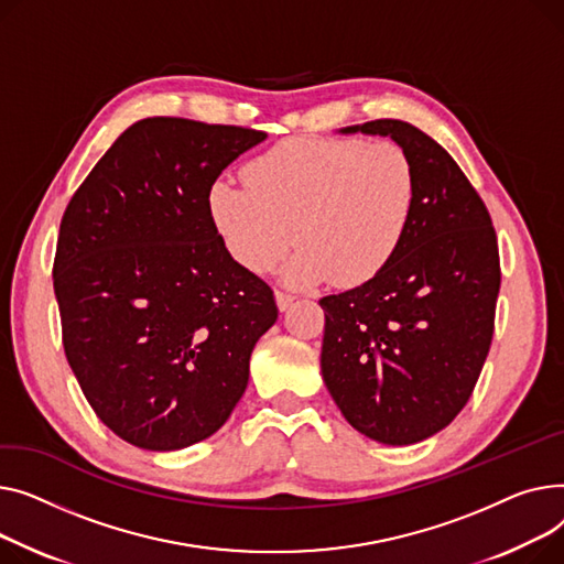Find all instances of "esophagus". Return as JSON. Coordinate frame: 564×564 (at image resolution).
<instances>
[{"instance_id":"34e87169","label":"esophagus","mask_w":564,"mask_h":564,"mask_svg":"<svg viewBox=\"0 0 564 564\" xmlns=\"http://www.w3.org/2000/svg\"><path fill=\"white\" fill-rule=\"evenodd\" d=\"M275 297H278V307L284 312V310H289L291 305H293V301H295V295L293 293H289V291H282V289H278L275 291Z\"/></svg>"}]
</instances>
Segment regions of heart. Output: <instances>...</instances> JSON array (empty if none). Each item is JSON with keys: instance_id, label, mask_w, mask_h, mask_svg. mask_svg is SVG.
Returning <instances> with one entry per match:
<instances>
[{"instance_id": "obj_1", "label": "heart", "mask_w": 564, "mask_h": 564, "mask_svg": "<svg viewBox=\"0 0 564 564\" xmlns=\"http://www.w3.org/2000/svg\"><path fill=\"white\" fill-rule=\"evenodd\" d=\"M243 182L216 180L212 223L243 269L267 273L293 243V282L361 284L401 250L416 209V169L393 141L286 139L254 156Z\"/></svg>"}]
</instances>
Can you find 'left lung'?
<instances>
[{
	"label": "left lung",
	"instance_id": "1",
	"mask_svg": "<svg viewBox=\"0 0 564 564\" xmlns=\"http://www.w3.org/2000/svg\"><path fill=\"white\" fill-rule=\"evenodd\" d=\"M391 137L416 169L410 231L373 280L325 295L321 371L346 421L408 446L471 399L494 337L501 261L489 212L455 159L403 120L341 129Z\"/></svg>",
	"mask_w": 564,
	"mask_h": 564
}]
</instances>
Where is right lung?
<instances>
[{
	"label": "right lung",
	"mask_w": 564,
	"mask_h": 564,
	"mask_svg": "<svg viewBox=\"0 0 564 564\" xmlns=\"http://www.w3.org/2000/svg\"><path fill=\"white\" fill-rule=\"evenodd\" d=\"M263 139L237 124L139 120L65 207L52 271L63 350L99 421L139 448L212 437L278 321L273 289L231 259L207 207L218 175Z\"/></svg>",
	"instance_id": "1"
}]
</instances>
